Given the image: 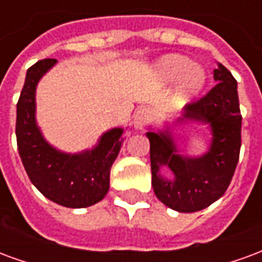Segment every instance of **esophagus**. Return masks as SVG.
Listing matches in <instances>:
<instances>
[{"mask_svg":"<svg viewBox=\"0 0 262 262\" xmlns=\"http://www.w3.org/2000/svg\"><path fill=\"white\" fill-rule=\"evenodd\" d=\"M149 118H151V113L148 108L145 107L138 108L134 114V127L137 129H142L146 125V122L149 121Z\"/></svg>","mask_w":262,"mask_h":262,"instance_id":"esophagus-1","label":"esophagus"}]
</instances>
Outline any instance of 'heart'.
<instances>
[{"label": "heart", "instance_id": "heart-1", "mask_svg": "<svg viewBox=\"0 0 262 262\" xmlns=\"http://www.w3.org/2000/svg\"><path fill=\"white\" fill-rule=\"evenodd\" d=\"M158 75L165 83L181 79L176 97L182 101H189L203 89L206 76L199 68H192V62L187 57L169 55L162 57L158 63Z\"/></svg>", "mask_w": 262, "mask_h": 262}]
</instances>
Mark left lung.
Segmentation results:
<instances>
[{"label":"left lung","mask_w":262,"mask_h":262,"mask_svg":"<svg viewBox=\"0 0 262 262\" xmlns=\"http://www.w3.org/2000/svg\"><path fill=\"white\" fill-rule=\"evenodd\" d=\"M217 84L205 97L189 103L178 122H202L210 127L211 144L202 157L178 152L168 129L148 131L152 187L165 206L182 213L206 209L220 199L234 175L241 148V114L237 81L222 63L213 72ZM162 169H169L168 178Z\"/></svg>","instance_id":"1"}]
</instances>
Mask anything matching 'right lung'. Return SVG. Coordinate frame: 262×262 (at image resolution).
Masks as SVG:
<instances>
[{
  "instance_id": "right-lung-1",
  "label": "right lung",
  "mask_w": 262,
  "mask_h": 262,
  "mask_svg": "<svg viewBox=\"0 0 262 262\" xmlns=\"http://www.w3.org/2000/svg\"><path fill=\"white\" fill-rule=\"evenodd\" d=\"M43 59L28 69L16 104V144L24 168L40 193L57 205L81 209L104 199L110 187V169L122 145V128L100 137L93 149L66 154L43 138L36 124L35 93L38 81L56 64Z\"/></svg>"
}]
</instances>
